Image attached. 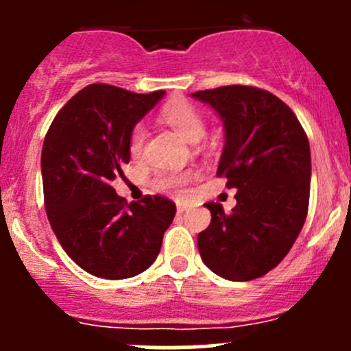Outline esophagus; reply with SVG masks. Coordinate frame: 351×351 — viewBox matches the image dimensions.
Wrapping results in <instances>:
<instances>
[{"label":"esophagus","mask_w":351,"mask_h":351,"mask_svg":"<svg viewBox=\"0 0 351 351\" xmlns=\"http://www.w3.org/2000/svg\"><path fill=\"white\" fill-rule=\"evenodd\" d=\"M186 208H189V207H186V204H178V205H176V210H178V214H183V212H185Z\"/></svg>","instance_id":"obj_1"}]
</instances>
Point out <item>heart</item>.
I'll list each match as a JSON object with an SVG mask.
<instances>
[{
    "mask_svg": "<svg viewBox=\"0 0 351 351\" xmlns=\"http://www.w3.org/2000/svg\"><path fill=\"white\" fill-rule=\"evenodd\" d=\"M162 122L168 123L176 134L189 143H197L205 134V119L195 105L185 100H173L161 110ZM146 144V127L144 123H136L129 134V153L134 159L143 156ZM195 176L193 169L186 171H159L153 178V189L166 195H182L186 183Z\"/></svg>",
    "mask_w": 351,
    "mask_h": 351,
    "instance_id": "b5f03b06",
    "label": "heart"
}]
</instances>
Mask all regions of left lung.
<instances>
[{
    "label": "left lung",
    "mask_w": 351,
    "mask_h": 351,
    "mask_svg": "<svg viewBox=\"0 0 351 351\" xmlns=\"http://www.w3.org/2000/svg\"><path fill=\"white\" fill-rule=\"evenodd\" d=\"M192 97L210 105L224 122L217 176L238 190L231 214L217 202L205 204L212 221L197 238L200 256L228 280L263 277L287 256L306 222L309 141L295 113L267 90L231 84Z\"/></svg>",
    "instance_id": "obj_1"
}]
</instances>
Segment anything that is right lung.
<instances>
[{"label": "right lung", "mask_w": 351, "mask_h": 351, "mask_svg": "<svg viewBox=\"0 0 351 351\" xmlns=\"http://www.w3.org/2000/svg\"><path fill=\"white\" fill-rule=\"evenodd\" d=\"M162 97V90L88 84L59 110L44 139L47 219L67 256L95 277L122 280L147 270L176 214L168 198L127 204L110 185L130 159V130Z\"/></svg>", "instance_id": "right-lung-1"}]
</instances>
